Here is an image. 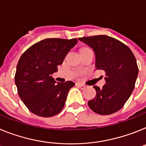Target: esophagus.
<instances>
[{
    "mask_svg": "<svg viewBox=\"0 0 146 146\" xmlns=\"http://www.w3.org/2000/svg\"><path fill=\"white\" fill-rule=\"evenodd\" d=\"M78 85L80 87V88H82V89H85V88H87V86L86 85H84V84H83V83H78Z\"/></svg>",
    "mask_w": 146,
    "mask_h": 146,
    "instance_id": "obj_1",
    "label": "esophagus"
}]
</instances>
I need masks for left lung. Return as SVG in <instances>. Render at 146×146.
Instances as JSON below:
<instances>
[{
    "instance_id": "obj_1",
    "label": "left lung",
    "mask_w": 146,
    "mask_h": 146,
    "mask_svg": "<svg viewBox=\"0 0 146 146\" xmlns=\"http://www.w3.org/2000/svg\"><path fill=\"white\" fill-rule=\"evenodd\" d=\"M79 40L93 48L97 69L106 72L103 88L94 86L96 97L88 102L97 114L109 115L122 109L135 86L138 75L137 60L126 45L114 37L95 35Z\"/></svg>"
}]
</instances>
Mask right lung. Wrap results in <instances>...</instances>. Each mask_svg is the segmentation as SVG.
<instances>
[{
    "label": "right lung",
    "mask_w": 146,
    "mask_h": 146,
    "mask_svg": "<svg viewBox=\"0 0 146 146\" xmlns=\"http://www.w3.org/2000/svg\"><path fill=\"white\" fill-rule=\"evenodd\" d=\"M77 42L76 38H47L32 45L20 58L15 81L21 100L33 114L50 117L63 109L74 83H57L52 74Z\"/></svg>",
    "instance_id": "add662e5"
}]
</instances>
